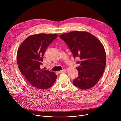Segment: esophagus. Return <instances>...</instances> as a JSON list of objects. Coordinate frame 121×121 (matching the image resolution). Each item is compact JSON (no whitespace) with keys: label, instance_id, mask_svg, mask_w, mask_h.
<instances>
[{"label":"esophagus","instance_id":"esophagus-1","mask_svg":"<svg viewBox=\"0 0 121 121\" xmlns=\"http://www.w3.org/2000/svg\"><path fill=\"white\" fill-rule=\"evenodd\" d=\"M66 71V70L65 69H64L63 70L59 71V73H65Z\"/></svg>","mask_w":121,"mask_h":121}]
</instances>
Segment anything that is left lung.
<instances>
[{
  "instance_id": "8db88e82",
  "label": "left lung",
  "mask_w": 121,
  "mask_h": 121,
  "mask_svg": "<svg viewBox=\"0 0 121 121\" xmlns=\"http://www.w3.org/2000/svg\"><path fill=\"white\" fill-rule=\"evenodd\" d=\"M69 48L74 58L79 57L78 72L73 84L86 90L97 83L104 71L106 63L105 51L101 43L87 31H73L59 36Z\"/></svg>"
}]
</instances>
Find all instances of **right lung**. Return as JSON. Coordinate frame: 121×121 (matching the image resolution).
Here are the masks:
<instances>
[{
	"mask_svg": "<svg viewBox=\"0 0 121 121\" xmlns=\"http://www.w3.org/2000/svg\"><path fill=\"white\" fill-rule=\"evenodd\" d=\"M57 37L56 33L33 34L20 45L17 55L19 69L27 81L39 90L47 89L55 82L57 76L40 67L48 45Z\"/></svg>",
	"mask_w": 121,
	"mask_h": 121,
	"instance_id": "1",
	"label": "right lung"
}]
</instances>
